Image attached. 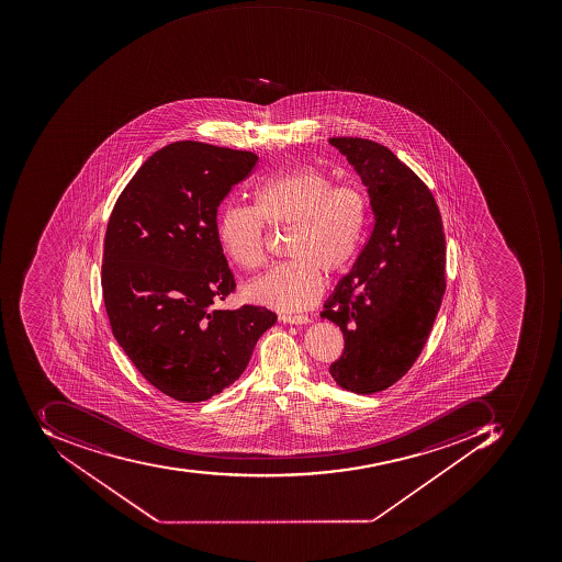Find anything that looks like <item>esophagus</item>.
<instances>
[{
  "mask_svg": "<svg viewBox=\"0 0 562 562\" xmlns=\"http://www.w3.org/2000/svg\"><path fill=\"white\" fill-rule=\"evenodd\" d=\"M279 321L284 324L302 325L308 324L310 317L308 315H279Z\"/></svg>",
  "mask_w": 562,
  "mask_h": 562,
  "instance_id": "obj_1",
  "label": "esophagus"
}]
</instances>
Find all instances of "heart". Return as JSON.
I'll use <instances>...</instances> for the list:
<instances>
[{
	"label": "heart",
	"mask_w": 562,
	"mask_h": 562,
	"mask_svg": "<svg viewBox=\"0 0 562 562\" xmlns=\"http://www.w3.org/2000/svg\"><path fill=\"white\" fill-rule=\"evenodd\" d=\"M252 199V206L228 203L220 211L223 254L238 268H260L268 225L291 229V259L248 281L245 299L279 312L314 306L324 290L322 271L342 272L363 247L370 220L367 192L358 183L334 182L314 165H302L257 183Z\"/></svg>",
	"instance_id": "heart-1"
}]
</instances>
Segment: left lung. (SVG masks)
<instances>
[{
    "label": "left lung",
    "mask_w": 562,
    "mask_h": 562,
    "mask_svg": "<svg viewBox=\"0 0 562 562\" xmlns=\"http://www.w3.org/2000/svg\"><path fill=\"white\" fill-rule=\"evenodd\" d=\"M328 143L355 165L374 213L367 245L322 312L344 334L328 371L342 389L370 395L413 368L431 333L447 290L443 223L428 186L386 146Z\"/></svg>",
    "instance_id": "8db88e82"
}]
</instances>
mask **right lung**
Wrapping results in <instances>:
<instances>
[{
    "mask_svg": "<svg viewBox=\"0 0 562 562\" xmlns=\"http://www.w3.org/2000/svg\"><path fill=\"white\" fill-rule=\"evenodd\" d=\"M257 161L252 151L172 143L139 167L109 218L102 291L112 334L176 401L228 389L278 321L263 306L213 308L237 288L218 240V206Z\"/></svg>",
    "mask_w": 562,
    "mask_h": 562,
    "instance_id": "1",
    "label": "right lung"
}]
</instances>
